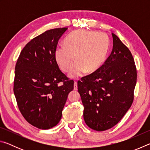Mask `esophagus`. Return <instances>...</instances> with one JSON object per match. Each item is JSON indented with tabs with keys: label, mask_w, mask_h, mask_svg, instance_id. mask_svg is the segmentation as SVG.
<instances>
[{
	"label": "esophagus",
	"mask_w": 150,
	"mask_h": 150,
	"mask_svg": "<svg viewBox=\"0 0 150 150\" xmlns=\"http://www.w3.org/2000/svg\"><path fill=\"white\" fill-rule=\"evenodd\" d=\"M74 90L75 91L77 90V81H75V82H74Z\"/></svg>",
	"instance_id": "34e87169"
}]
</instances>
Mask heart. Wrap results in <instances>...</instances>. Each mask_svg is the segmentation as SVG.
Instances as JSON below:
<instances>
[{"label":"heart","mask_w":150,"mask_h":150,"mask_svg":"<svg viewBox=\"0 0 150 150\" xmlns=\"http://www.w3.org/2000/svg\"><path fill=\"white\" fill-rule=\"evenodd\" d=\"M110 40L105 33L80 30L65 38L64 45L55 50L56 62L63 71L69 72L75 59L77 61L69 76L75 78L85 71H96L103 65L107 57ZM76 57H74V55Z\"/></svg>","instance_id":"b5f03b06"}]
</instances>
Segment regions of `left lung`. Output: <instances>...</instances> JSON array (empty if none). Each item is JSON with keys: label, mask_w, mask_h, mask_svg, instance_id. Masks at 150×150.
Listing matches in <instances>:
<instances>
[{"label": "left lung", "mask_w": 150, "mask_h": 150, "mask_svg": "<svg viewBox=\"0 0 150 150\" xmlns=\"http://www.w3.org/2000/svg\"><path fill=\"white\" fill-rule=\"evenodd\" d=\"M113 47L104 64L77 82L83 118L93 130L104 131L118 124L130 108L137 71L130 51L112 33Z\"/></svg>", "instance_id": "1"}]
</instances>
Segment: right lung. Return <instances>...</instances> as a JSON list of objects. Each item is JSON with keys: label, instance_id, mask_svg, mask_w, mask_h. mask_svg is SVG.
I'll list each match as a JSON object with an SVG mask.
<instances>
[{"label": "right lung", "instance_id": "obj_1", "mask_svg": "<svg viewBox=\"0 0 150 150\" xmlns=\"http://www.w3.org/2000/svg\"><path fill=\"white\" fill-rule=\"evenodd\" d=\"M67 28L47 30L25 45L15 67L14 93L20 112L32 126H56L74 81L59 69L55 58L58 41Z\"/></svg>", "mask_w": 150, "mask_h": 150}]
</instances>
